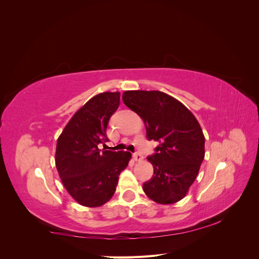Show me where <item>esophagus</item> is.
Instances as JSON below:
<instances>
[{"label":"esophagus","instance_id":"34e87169","mask_svg":"<svg viewBox=\"0 0 259 259\" xmlns=\"http://www.w3.org/2000/svg\"><path fill=\"white\" fill-rule=\"evenodd\" d=\"M133 159H134L135 161H138V162H140V161H143V159H144V156L140 154V153H138V152H136V153H134L133 154Z\"/></svg>","mask_w":259,"mask_h":259}]
</instances>
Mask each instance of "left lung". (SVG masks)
<instances>
[{
  "label": "left lung",
  "mask_w": 259,
  "mask_h": 259,
  "mask_svg": "<svg viewBox=\"0 0 259 259\" xmlns=\"http://www.w3.org/2000/svg\"><path fill=\"white\" fill-rule=\"evenodd\" d=\"M123 103L145 122L147 138L158 142L148 156L153 176L143 186L159 204L182 200L197 178L204 159L205 138L195 116L167 94L159 91H126Z\"/></svg>",
  "instance_id": "8db88e82"
}]
</instances>
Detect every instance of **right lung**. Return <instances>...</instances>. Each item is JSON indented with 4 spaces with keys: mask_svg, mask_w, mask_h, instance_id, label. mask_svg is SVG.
Masks as SVG:
<instances>
[{
    "mask_svg": "<svg viewBox=\"0 0 259 259\" xmlns=\"http://www.w3.org/2000/svg\"><path fill=\"white\" fill-rule=\"evenodd\" d=\"M120 105V93L106 92L91 98L77 110L57 140L56 167L69 194L83 206L105 204L115 192L128 151H101L108 142L107 126Z\"/></svg>",
    "mask_w": 259,
    "mask_h": 259,
    "instance_id": "right-lung-1",
    "label": "right lung"
}]
</instances>
